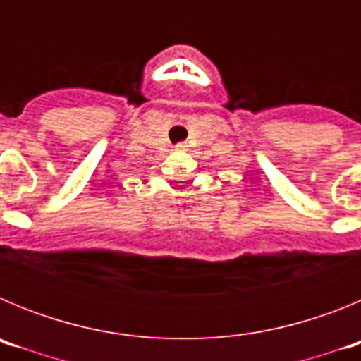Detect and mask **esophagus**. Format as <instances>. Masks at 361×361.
<instances>
[{
	"mask_svg": "<svg viewBox=\"0 0 361 361\" xmlns=\"http://www.w3.org/2000/svg\"><path fill=\"white\" fill-rule=\"evenodd\" d=\"M177 149H186V142H180V145H177Z\"/></svg>",
	"mask_w": 361,
	"mask_h": 361,
	"instance_id": "obj_1",
	"label": "esophagus"
}]
</instances>
